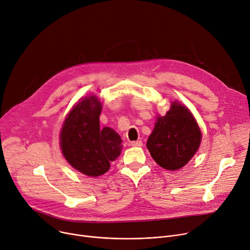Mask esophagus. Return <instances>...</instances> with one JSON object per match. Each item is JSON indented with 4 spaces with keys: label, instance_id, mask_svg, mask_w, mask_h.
Segmentation results:
<instances>
[{
    "label": "esophagus",
    "instance_id": "1",
    "mask_svg": "<svg viewBox=\"0 0 250 250\" xmlns=\"http://www.w3.org/2000/svg\"><path fill=\"white\" fill-rule=\"evenodd\" d=\"M130 145L133 146V147H141L142 146V141L141 140H137V141H131Z\"/></svg>",
    "mask_w": 250,
    "mask_h": 250
}]
</instances>
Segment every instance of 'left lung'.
I'll return each instance as SVG.
<instances>
[{
  "mask_svg": "<svg viewBox=\"0 0 250 250\" xmlns=\"http://www.w3.org/2000/svg\"><path fill=\"white\" fill-rule=\"evenodd\" d=\"M202 134L188 108L173 102L164 117H157L146 146L161 167L175 170L183 167L197 152Z\"/></svg>",
  "mask_w": 250,
  "mask_h": 250,
  "instance_id": "1",
  "label": "left lung"
}]
</instances>
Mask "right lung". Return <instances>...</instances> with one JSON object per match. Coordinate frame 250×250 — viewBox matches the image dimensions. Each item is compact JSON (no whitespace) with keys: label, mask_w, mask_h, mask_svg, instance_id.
<instances>
[{"label":"right lung","mask_w":250,"mask_h":250,"mask_svg":"<svg viewBox=\"0 0 250 250\" xmlns=\"http://www.w3.org/2000/svg\"><path fill=\"white\" fill-rule=\"evenodd\" d=\"M102 106L96 96L72 108L61 132V147L69 165L89 177H99L121 153L122 139L110 128H100Z\"/></svg>","instance_id":"right-lung-1"}]
</instances>
